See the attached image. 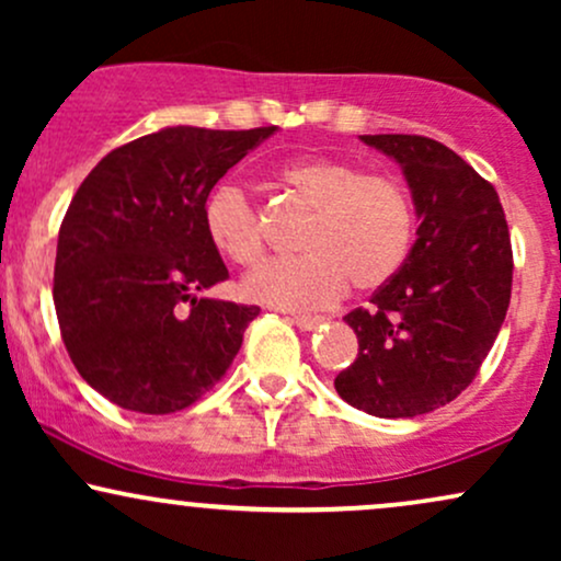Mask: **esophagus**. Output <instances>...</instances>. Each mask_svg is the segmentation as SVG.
<instances>
[{
  "label": "esophagus",
  "instance_id": "esophagus-1",
  "mask_svg": "<svg viewBox=\"0 0 561 561\" xmlns=\"http://www.w3.org/2000/svg\"><path fill=\"white\" fill-rule=\"evenodd\" d=\"M324 317H319V313H298V317H293V324L295 327H300V330H306V332H311V330H317L319 324H324Z\"/></svg>",
  "mask_w": 561,
  "mask_h": 561
}]
</instances>
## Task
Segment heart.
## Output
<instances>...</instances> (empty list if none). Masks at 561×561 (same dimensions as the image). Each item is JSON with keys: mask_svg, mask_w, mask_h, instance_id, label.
Masks as SVG:
<instances>
[{"mask_svg": "<svg viewBox=\"0 0 561 561\" xmlns=\"http://www.w3.org/2000/svg\"><path fill=\"white\" fill-rule=\"evenodd\" d=\"M276 182L308 210L298 237L302 255L250 274L242 282L244 298L306 311L337 300L347 282L358 293H375L401 272L414 242V208L398 179L337 158H298L276 171ZM203 218L224 259L237 266L263 259L266 227L240 186H216Z\"/></svg>", "mask_w": 561, "mask_h": 561, "instance_id": "b5f03b06", "label": "heart"}]
</instances>
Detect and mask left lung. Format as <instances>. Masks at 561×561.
I'll return each mask as SVG.
<instances>
[{"mask_svg": "<svg viewBox=\"0 0 561 561\" xmlns=\"http://www.w3.org/2000/svg\"><path fill=\"white\" fill-rule=\"evenodd\" d=\"M362 141L401 165L420 229L401 272L345 317L358 356L334 390L371 416L409 420L478 377L512 298V240L499 192L446 145L416 134Z\"/></svg>", "mask_w": 561, "mask_h": 561, "instance_id": "1", "label": "left lung"}]
</instances>
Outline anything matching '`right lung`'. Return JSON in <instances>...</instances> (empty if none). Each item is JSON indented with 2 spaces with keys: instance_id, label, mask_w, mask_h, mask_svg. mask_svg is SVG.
Instances as JSON below:
<instances>
[{
  "instance_id": "right-lung-1",
  "label": "right lung",
  "mask_w": 561,
  "mask_h": 561,
  "mask_svg": "<svg viewBox=\"0 0 561 561\" xmlns=\"http://www.w3.org/2000/svg\"><path fill=\"white\" fill-rule=\"evenodd\" d=\"M274 131L160 128L107 152L70 199L55 311L70 362L107 401L173 414L227 375L261 308L197 298L229 279L205 199Z\"/></svg>"
}]
</instances>
